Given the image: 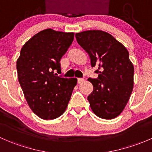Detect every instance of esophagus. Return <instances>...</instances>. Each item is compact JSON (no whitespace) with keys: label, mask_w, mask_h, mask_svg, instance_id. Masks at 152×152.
Returning a JSON list of instances; mask_svg holds the SVG:
<instances>
[{"label":"esophagus","mask_w":152,"mask_h":152,"mask_svg":"<svg viewBox=\"0 0 152 152\" xmlns=\"http://www.w3.org/2000/svg\"><path fill=\"white\" fill-rule=\"evenodd\" d=\"M85 81V79H78V83L82 84Z\"/></svg>","instance_id":"esophagus-1"}]
</instances>
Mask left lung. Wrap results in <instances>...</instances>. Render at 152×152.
Wrapping results in <instances>:
<instances>
[{"label": "left lung", "instance_id": "1", "mask_svg": "<svg viewBox=\"0 0 152 152\" xmlns=\"http://www.w3.org/2000/svg\"><path fill=\"white\" fill-rule=\"evenodd\" d=\"M78 43L88 53L98 79L89 78L93 90L87 97L95 115L113 119L123 112L134 85V66L124 45L107 32L90 30L76 34Z\"/></svg>", "mask_w": 152, "mask_h": 152}]
</instances>
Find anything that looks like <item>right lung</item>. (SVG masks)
<instances>
[{"label": "right lung", "instance_id": "add662e5", "mask_svg": "<svg viewBox=\"0 0 152 152\" xmlns=\"http://www.w3.org/2000/svg\"><path fill=\"white\" fill-rule=\"evenodd\" d=\"M73 32L48 28L39 31L23 45L17 60L18 81L27 103L40 118L53 120L66 110L76 78H62L60 59L70 46Z\"/></svg>", "mask_w": 152, "mask_h": 152}]
</instances>
